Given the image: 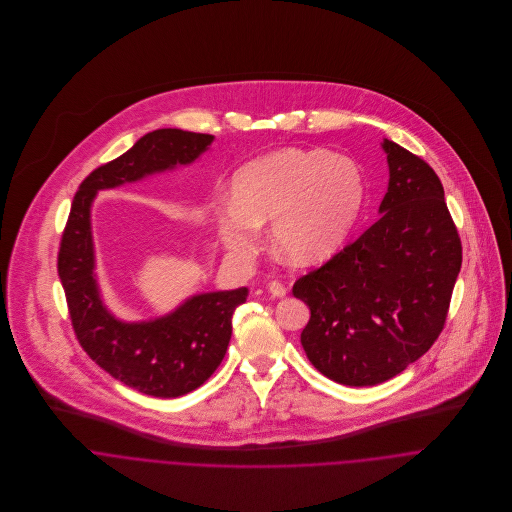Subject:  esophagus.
<instances>
[{"mask_svg": "<svg viewBox=\"0 0 512 512\" xmlns=\"http://www.w3.org/2000/svg\"><path fill=\"white\" fill-rule=\"evenodd\" d=\"M268 292L272 293L274 297H284V295L288 293V288H286L282 282H276V280H274V282L268 284Z\"/></svg>", "mask_w": 512, "mask_h": 512, "instance_id": "34e87169", "label": "esophagus"}]
</instances>
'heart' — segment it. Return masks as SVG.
I'll return each instance as SVG.
<instances>
[{
    "label": "heart",
    "instance_id": "b5f03b06",
    "mask_svg": "<svg viewBox=\"0 0 512 512\" xmlns=\"http://www.w3.org/2000/svg\"><path fill=\"white\" fill-rule=\"evenodd\" d=\"M365 183L359 165L323 149H280L246 163L232 199L217 197L215 228L238 262L262 248V222L272 220L274 246L297 266L331 256L359 217Z\"/></svg>",
    "mask_w": 512,
    "mask_h": 512
}]
</instances>
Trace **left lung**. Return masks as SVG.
I'll use <instances>...</instances> for the list:
<instances>
[{"mask_svg": "<svg viewBox=\"0 0 512 512\" xmlns=\"http://www.w3.org/2000/svg\"><path fill=\"white\" fill-rule=\"evenodd\" d=\"M380 146L388 161L380 219L293 284L311 311L301 331L307 359L345 386H374L416 363L443 329L461 270L436 171L390 140Z\"/></svg>", "mask_w": 512, "mask_h": 512, "instance_id": "8db88e82", "label": "left lung"}]
</instances>
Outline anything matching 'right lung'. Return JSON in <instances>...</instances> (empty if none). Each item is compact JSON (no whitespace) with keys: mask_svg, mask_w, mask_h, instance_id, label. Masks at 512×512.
Masks as SVG:
<instances>
[{"mask_svg":"<svg viewBox=\"0 0 512 512\" xmlns=\"http://www.w3.org/2000/svg\"><path fill=\"white\" fill-rule=\"evenodd\" d=\"M213 142L215 136L177 128L149 132L80 183L61 240L59 278L78 343L110 376L155 398L183 396L217 370L232 335V313L248 290L195 293L165 315L120 319L96 276L92 203L98 191L195 163Z\"/></svg>","mask_w":512,"mask_h":512,"instance_id":"1","label":"right lung"}]
</instances>
